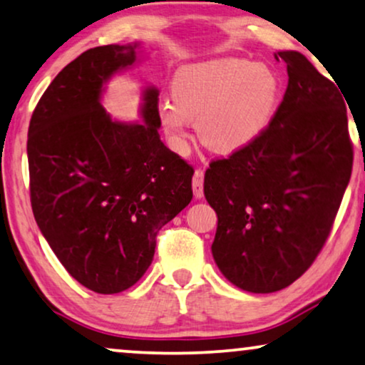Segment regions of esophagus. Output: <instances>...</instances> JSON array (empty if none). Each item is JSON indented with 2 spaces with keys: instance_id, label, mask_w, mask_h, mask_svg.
Here are the masks:
<instances>
[{
  "instance_id": "esophagus-1",
  "label": "esophagus",
  "mask_w": 365,
  "mask_h": 365,
  "mask_svg": "<svg viewBox=\"0 0 365 365\" xmlns=\"http://www.w3.org/2000/svg\"><path fill=\"white\" fill-rule=\"evenodd\" d=\"M202 184H204V169H196V173H194V178H192V191H194V197H202L204 194V189H202Z\"/></svg>"
}]
</instances>
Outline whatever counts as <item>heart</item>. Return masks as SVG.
Masks as SVG:
<instances>
[{
	"label": "heart",
	"instance_id": "obj_1",
	"mask_svg": "<svg viewBox=\"0 0 365 365\" xmlns=\"http://www.w3.org/2000/svg\"><path fill=\"white\" fill-rule=\"evenodd\" d=\"M277 74L242 58L212 59L174 74L173 99L158 103V119L174 151L186 153L189 124L209 149L231 154L266 131L276 114Z\"/></svg>",
	"mask_w": 365,
	"mask_h": 365
}]
</instances>
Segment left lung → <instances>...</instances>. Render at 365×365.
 Listing matches in <instances>:
<instances>
[{
	"label": "left lung",
	"instance_id": "left-lung-1",
	"mask_svg": "<svg viewBox=\"0 0 365 365\" xmlns=\"http://www.w3.org/2000/svg\"><path fill=\"white\" fill-rule=\"evenodd\" d=\"M287 89L256 141L209 164L204 196L217 214L212 256L247 292L281 291L322 251L351 179L342 91L297 51H279Z\"/></svg>",
	"mask_w": 365,
	"mask_h": 365
}]
</instances>
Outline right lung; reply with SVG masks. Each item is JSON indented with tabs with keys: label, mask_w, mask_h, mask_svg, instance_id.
<instances>
[{
	"label": "right lung",
	"mask_w": 365,
	"mask_h": 365,
	"mask_svg": "<svg viewBox=\"0 0 365 365\" xmlns=\"http://www.w3.org/2000/svg\"><path fill=\"white\" fill-rule=\"evenodd\" d=\"M138 46L79 54L44 91L28 129L38 227L64 269L98 294L134 286L151 266L159 229L192 199V166L159 138L158 89L144 91L143 123L114 121L99 103Z\"/></svg>",
	"instance_id": "add662e5"
}]
</instances>
